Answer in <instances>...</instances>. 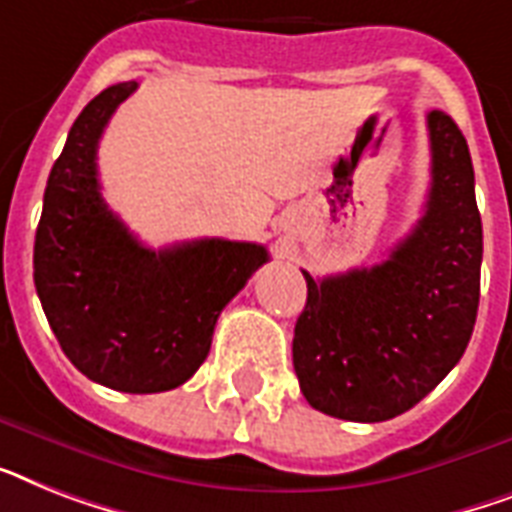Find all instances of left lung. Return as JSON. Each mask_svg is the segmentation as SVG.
Returning a JSON list of instances; mask_svg holds the SVG:
<instances>
[{
	"label": "left lung",
	"instance_id": "obj_1",
	"mask_svg": "<svg viewBox=\"0 0 512 512\" xmlns=\"http://www.w3.org/2000/svg\"><path fill=\"white\" fill-rule=\"evenodd\" d=\"M431 189L415 228L373 268L313 278L294 326L292 357L305 400L342 421L405 413L458 365L471 342L484 236L463 131L426 115Z\"/></svg>",
	"mask_w": 512,
	"mask_h": 512
}]
</instances>
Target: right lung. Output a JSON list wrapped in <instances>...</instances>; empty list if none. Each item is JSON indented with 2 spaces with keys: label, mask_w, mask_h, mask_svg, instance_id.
I'll return each instance as SVG.
<instances>
[{
  "label": "right lung",
  "mask_w": 512,
  "mask_h": 512,
  "mask_svg": "<svg viewBox=\"0 0 512 512\" xmlns=\"http://www.w3.org/2000/svg\"><path fill=\"white\" fill-rule=\"evenodd\" d=\"M139 83L91 99L52 165L33 281L62 352L102 386L155 394L189 381L205 363L220 310L268 260L252 242L199 239L149 249L99 191L102 131Z\"/></svg>",
  "instance_id": "obj_1"
}]
</instances>
